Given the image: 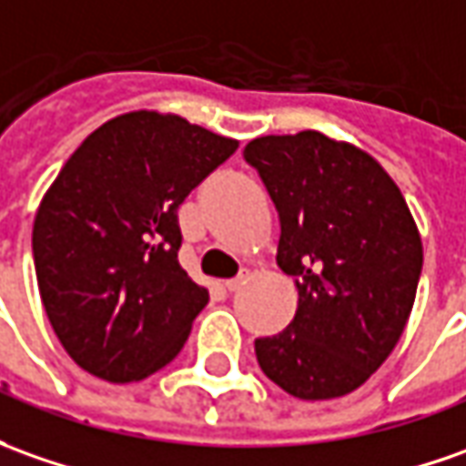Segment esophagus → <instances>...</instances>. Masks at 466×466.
I'll return each mask as SVG.
<instances>
[{
  "mask_svg": "<svg viewBox=\"0 0 466 466\" xmlns=\"http://www.w3.org/2000/svg\"><path fill=\"white\" fill-rule=\"evenodd\" d=\"M247 280H249V273H239L237 278H232V280H227V283H224V288H227L229 293H237L239 288L247 286Z\"/></svg>",
  "mask_w": 466,
  "mask_h": 466,
  "instance_id": "1",
  "label": "esophagus"
}]
</instances>
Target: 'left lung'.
<instances>
[{
    "label": "left lung",
    "instance_id": "1",
    "mask_svg": "<svg viewBox=\"0 0 466 466\" xmlns=\"http://www.w3.org/2000/svg\"><path fill=\"white\" fill-rule=\"evenodd\" d=\"M245 157L280 217L278 268L299 309L255 339L262 372L300 400H331L372 378L413 311L423 242L398 183L372 155L316 129L265 135Z\"/></svg>",
    "mask_w": 466,
    "mask_h": 466
}]
</instances>
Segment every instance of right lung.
Wrapping results in <instances>:
<instances>
[{"mask_svg": "<svg viewBox=\"0 0 466 466\" xmlns=\"http://www.w3.org/2000/svg\"><path fill=\"white\" fill-rule=\"evenodd\" d=\"M239 147L178 114L114 116L78 145L33 224L40 299L63 350L109 382L166 367L208 290L180 268L178 207Z\"/></svg>", "mask_w": 466, "mask_h": 466, "instance_id": "obj_1", "label": "right lung"}]
</instances>
